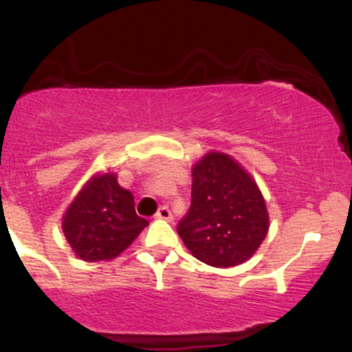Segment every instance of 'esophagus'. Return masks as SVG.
<instances>
[{
  "label": "esophagus",
  "mask_w": 352,
  "mask_h": 352,
  "mask_svg": "<svg viewBox=\"0 0 352 352\" xmlns=\"http://www.w3.org/2000/svg\"><path fill=\"white\" fill-rule=\"evenodd\" d=\"M155 218L156 219H165V221H172L173 216H172V212H170V209L166 208V206H162V208H160L158 211H156Z\"/></svg>",
  "instance_id": "34e87169"
}]
</instances>
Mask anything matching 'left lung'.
Here are the masks:
<instances>
[{
	"label": "left lung",
	"instance_id": "left-lung-1",
	"mask_svg": "<svg viewBox=\"0 0 352 352\" xmlns=\"http://www.w3.org/2000/svg\"><path fill=\"white\" fill-rule=\"evenodd\" d=\"M190 209L177 233L190 254L212 267H235L252 257L269 232L264 196L250 173L221 151L192 166Z\"/></svg>",
	"mask_w": 352,
	"mask_h": 352
}]
</instances>
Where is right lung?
<instances>
[{
	"instance_id": "add662e5",
	"label": "right lung",
	"mask_w": 352,
	"mask_h": 352,
	"mask_svg": "<svg viewBox=\"0 0 352 352\" xmlns=\"http://www.w3.org/2000/svg\"><path fill=\"white\" fill-rule=\"evenodd\" d=\"M148 226L134 209V196L112 172L95 173L63 216V233L85 262L112 261Z\"/></svg>"
}]
</instances>
